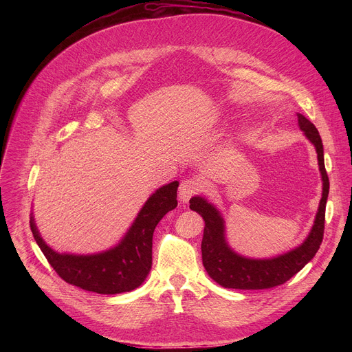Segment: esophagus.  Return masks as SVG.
<instances>
[{
    "label": "esophagus",
    "instance_id": "1",
    "mask_svg": "<svg viewBox=\"0 0 352 352\" xmlns=\"http://www.w3.org/2000/svg\"><path fill=\"white\" fill-rule=\"evenodd\" d=\"M204 185H202V181L195 178V177H189V178H185L181 185H179V199L182 200V202H188V200L199 193L200 190H202Z\"/></svg>",
    "mask_w": 352,
    "mask_h": 352
}]
</instances>
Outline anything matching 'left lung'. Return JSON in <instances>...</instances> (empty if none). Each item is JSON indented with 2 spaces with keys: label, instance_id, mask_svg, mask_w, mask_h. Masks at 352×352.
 Instances as JSON below:
<instances>
[{
  "label": "left lung",
  "instance_id": "8db88e82",
  "mask_svg": "<svg viewBox=\"0 0 352 352\" xmlns=\"http://www.w3.org/2000/svg\"><path fill=\"white\" fill-rule=\"evenodd\" d=\"M298 125L316 148L319 170L323 181V192L316 219L308 238L302 245L272 259L243 258L235 254L228 246L226 241L224 220L220 212L202 196H193L189 200V208L205 220L202 239L204 266L208 274L224 288L263 289L284 284L309 261H312L320 248L324 232L326 202L330 188L329 177L324 168L323 143L316 126L302 114H298Z\"/></svg>",
  "mask_w": 352,
  "mask_h": 352
}]
</instances>
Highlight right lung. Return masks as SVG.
Listing matches in <instances>:
<instances>
[{
    "label": "right lung",
    "mask_w": 352,
    "mask_h": 352,
    "mask_svg": "<svg viewBox=\"0 0 352 352\" xmlns=\"http://www.w3.org/2000/svg\"><path fill=\"white\" fill-rule=\"evenodd\" d=\"M178 181L159 188L138 213L121 242L102 254H58L40 236L30 217L33 236L48 263L67 283L97 294H121L138 288L152 269V241L159 221L177 208Z\"/></svg>",
    "instance_id": "add662e5"
}]
</instances>
